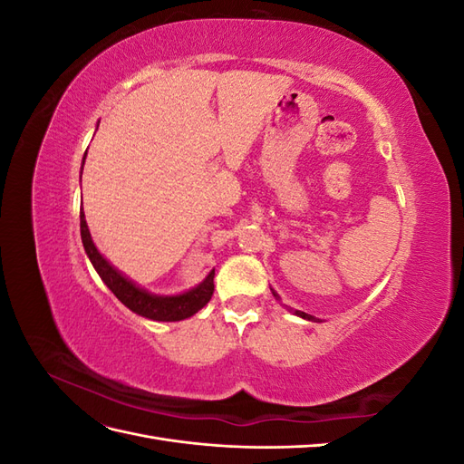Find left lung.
Instances as JSON below:
<instances>
[{"label": "left lung", "instance_id": "1", "mask_svg": "<svg viewBox=\"0 0 464 464\" xmlns=\"http://www.w3.org/2000/svg\"><path fill=\"white\" fill-rule=\"evenodd\" d=\"M275 294V292H273ZM275 296H276V294H275ZM296 315H300V317H304V319H314L312 315H307V314H304V312H296Z\"/></svg>", "mask_w": 464, "mask_h": 464}]
</instances>
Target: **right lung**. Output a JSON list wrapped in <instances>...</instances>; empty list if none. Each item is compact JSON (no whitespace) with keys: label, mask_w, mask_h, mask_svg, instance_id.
I'll return each mask as SVG.
<instances>
[{"label":"right lung","mask_w":464,"mask_h":464,"mask_svg":"<svg viewBox=\"0 0 464 464\" xmlns=\"http://www.w3.org/2000/svg\"><path fill=\"white\" fill-rule=\"evenodd\" d=\"M79 218H81L82 246H85V251H87L92 266L104 280V285L111 292H114V296L125 307H130L131 312L143 315L147 319H152V321H181L186 317H191L193 314H198L203 305L208 304L210 296H213L215 271H210L208 276L199 286H195L193 290H189L186 294H178V296H154V294H149L147 290L137 288L131 280L121 276L114 269V266H111L101 254H98L96 246L92 244V237H91V232L87 227V220H85V213H82V207H81Z\"/></svg>","instance_id":"obj_1"}]
</instances>
